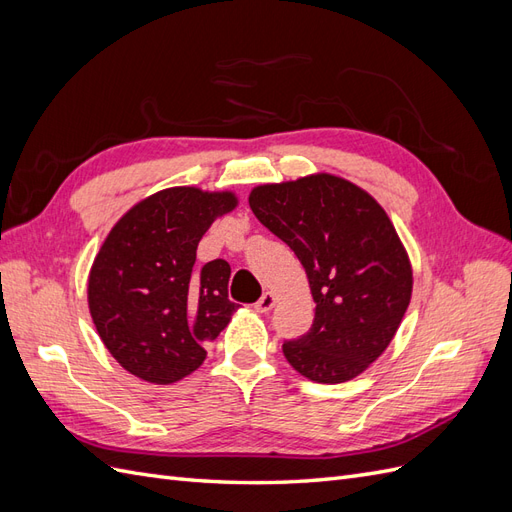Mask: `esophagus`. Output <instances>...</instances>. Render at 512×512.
<instances>
[{
	"label": "esophagus",
	"mask_w": 512,
	"mask_h": 512,
	"mask_svg": "<svg viewBox=\"0 0 512 512\" xmlns=\"http://www.w3.org/2000/svg\"><path fill=\"white\" fill-rule=\"evenodd\" d=\"M275 305V294L273 292H265L262 297L254 303L256 312H269V309Z\"/></svg>",
	"instance_id": "1"
}]
</instances>
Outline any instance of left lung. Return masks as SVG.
Listing matches in <instances>:
<instances>
[{
	"mask_svg": "<svg viewBox=\"0 0 512 512\" xmlns=\"http://www.w3.org/2000/svg\"><path fill=\"white\" fill-rule=\"evenodd\" d=\"M256 218L297 254L316 303L305 335L284 342L305 378L352 380L391 344L412 294V269L389 215L365 190L333 175L258 185Z\"/></svg>",
	"mask_w": 512,
	"mask_h": 512,
	"instance_id": "1",
	"label": "left lung"
}]
</instances>
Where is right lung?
Listing matches in <instances>:
<instances>
[{
	"label": "right lung",
	"instance_id": "1",
	"mask_svg": "<svg viewBox=\"0 0 512 512\" xmlns=\"http://www.w3.org/2000/svg\"><path fill=\"white\" fill-rule=\"evenodd\" d=\"M230 192L168 188L134 205L108 232L89 271V312L98 335L130 374L170 384L205 361V344L230 322V265L194 267L196 247Z\"/></svg>",
	"mask_w": 512,
	"mask_h": 512
}]
</instances>
